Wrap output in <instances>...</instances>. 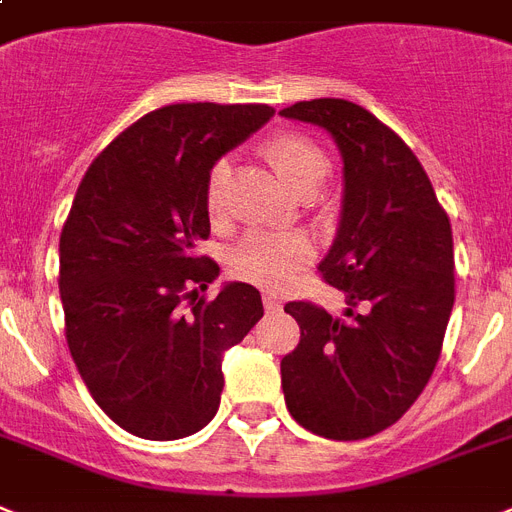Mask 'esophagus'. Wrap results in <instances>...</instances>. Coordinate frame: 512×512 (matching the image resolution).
<instances>
[{"label":"esophagus","mask_w":512,"mask_h":512,"mask_svg":"<svg viewBox=\"0 0 512 512\" xmlns=\"http://www.w3.org/2000/svg\"><path fill=\"white\" fill-rule=\"evenodd\" d=\"M263 307H265V313H278V310H281V302L268 294V297H263Z\"/></svg>","instance_id":"esophagus-1"}]
</instances>
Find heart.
Here are the masks:
<instances>
[{
	"label": "heart",
	"instance_id": "b5f03b06",
	"mask_svg": "<svg viewBox=\"0 0 512 512\" xmlns=\"http://www.w3.org/2000/svg\"><path fill=\"white\" fill-rule=\"evenodd\" d=\"M263 155L294 194L307 197L328 176V157L318 141L302 131H278L263 144ZM228 162H215L205 181V213L215 228L228 223L226 205ZM313 260V244L302 234H257L244 236L231 252V273L260 289L284 286L299 268Z\"/></svg>",
	"mask_w": 512,
	"mask_h": 512
}]
</instances>
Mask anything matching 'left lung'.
Listing matches in <instances>:
<instances>
[{"label":"left lung","instance_id":"8db88e82","mask_svg":"<svg viewBox=\"0 0 512 512\" xmlns=\"http://www.w3.org/2000/svg\"><path fill=\"white\" fill-rule=\"evenodd\" d=\"M281 115L326 128L342 152V223L318 270L347 302V318L313 302L284 307L302 331L281 360L284 400L302 429L355 442L400 421L442 355L455 302L450 218L413 149L365 107L313 99Z\"/></svg>","mask_w":512,"mask_h":512}]
</instances>
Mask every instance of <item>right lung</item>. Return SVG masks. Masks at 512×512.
Wrapping results in <instances>:
<instances>
[{
	"label": "right lung",
	"instance_id": "right-lung-1",
	"mask_svg": "<svg viewBox=\"0 0 512 512\" xmlns=\"http://www.w3.org/2000/svg\"><path fill=\"white\" fill-rule=\"evenodd\" d=\"M273 115L268 105L184 102L147 112L86 170L60 234L65 339L83 384L128 434L170 442L218 413L220 360L263 318L255 286L218 276L205 181ZM190 299V310L183 302Z\"/></svg>",
	"mask_w": 512,
	"mask_h": 512
}]
</instances>
